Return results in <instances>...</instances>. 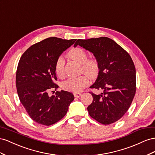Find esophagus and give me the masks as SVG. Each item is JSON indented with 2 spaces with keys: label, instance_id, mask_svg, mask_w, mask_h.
I'll list each match as a JSON object with an SVG mask.
<instances>
[{
  "label": "esophagus",
  "instance_id": "obj_1",
  "mask_svg": "<svg viewBox=\"0 0 155 155\" xmlns=\"http://www.w3.org/2000/svg\"><path fill=\"white\" fill-rule=\"evenodd\" d=\"M81 95L82 94H81V93H74V97H77V98H79V97L81 96Z\"/></svg>",
  "mask_w": 155,
  "mask_h": 155
}]
</instances>
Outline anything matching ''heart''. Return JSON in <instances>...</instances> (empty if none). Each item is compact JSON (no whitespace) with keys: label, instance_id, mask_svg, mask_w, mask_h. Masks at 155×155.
<instances>
[{"label":"heart","instance_id":"1","mask_svg":"<svg viewBox=\"0 0 155 155\" xmlns=\"http://www.w3.org/2000/svg\"><path fill=\"white\" fill-rule=\"evenodd\" d=\"M68 56L70 58L82 64L81 71L86 73L91 77H94L99 72V64L95 60H87V54L81 48L76 47L71 50ZM55 71L59 77H63L64 74V59L60 56L55 64ZM89 77L83 74L78 77L69 78L61 84V87L64 90L78 93L89 84Z\"/></svg>","mask_w":155,"mask_h":155}]
</instances>
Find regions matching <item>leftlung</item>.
I'll return each mask as SVG.
<instances>
[{"mask_svg":"<svg viewBox=\"0 0 155 155\" xmlns=\"http://www.w3.org/2000/svg\"><path fill=\"white\" fill-rule=\"evenodd\" d=\"M77 45L92 52L99 64V73L90 88L102 90L91 93L93 102L87 108L90 116L104 125L121 118L136 93V69L130 56L112 39L107 37L78 39Z\"/></svg>","mask_w":155,"mask_h":155,"instance_id":"1","label":"left lung"}]
</instances>
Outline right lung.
<instances>
[{
    "mask_svg": "<svg viewBox=\"0 0 155 155\" xmlns=\"http://www.w3.org/2000/svg\"><path fill=\"white\" fill-rule=\"evenodd\" d=\"M75 41L48 38L29 47L20 58L16 73L17 94L30 118L39 124L49 126L60 121L74 100L68 91H56L52 96L48 92L58 87L54 83L57 59Z\"/></svg>",
    "mask_w": 155,
    "mask_h": 155,
    "instance_id": "right-lung-1",
    "label": "right lung"
}]
</instances>
